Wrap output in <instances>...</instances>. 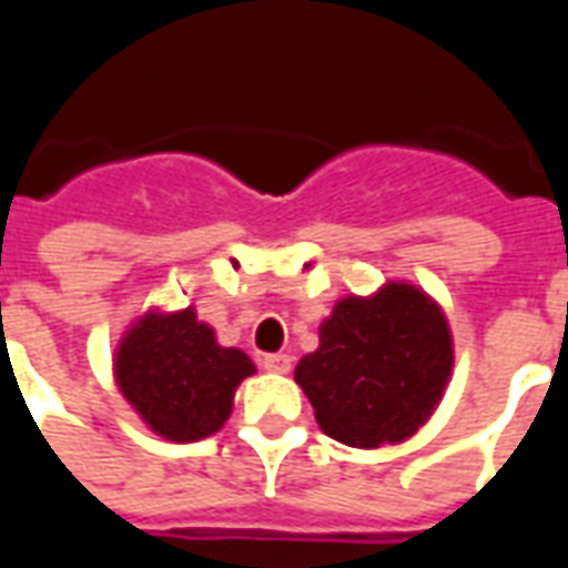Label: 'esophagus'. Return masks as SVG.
<instances>
[{"label": "esophagus", "instance_id": "esophagus-1", "mask_svg": "<svg viewBox=\"0 0 568 568\" xmlns=\"http://www.w3.org/2000/svg\"><path fill=\"white\" fill-rule=\"evenodd\" d=\"M261 365H264V371H271V374H288V371H292V356H285V353H271V356L261 358Z\"/></svg>", "mask_w": 568, "mask_h": 568}]
</instances>
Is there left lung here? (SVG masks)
<instances>
[{
    "mask_svg": "<svg viewBox=\"0 0 568 568\" xmlns=\"http://www.w3.org/2000/svg\"><path fill=\"white\" fill-rule=\"evenodd\" d=\"M453 341L440 307L417 285L337 301L320 349L297 362L295 381L328 438L383 447L410 438L450 381Z\"/></svg>",
    "mask_w": 568,
    "mask_h": 568,
    "instance_id": "obj_1",
    "label": "left lung"
}]
</instances>
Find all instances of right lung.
Wrapping results in <instances>:
<instances>
[{"label": "right lung", "instance_id": "1", "mask_svg": "<svg viewBox=\"0 0 568 568\" xmlns=\"http://www.w3.org/2000/svg\"><path fill=\"white\" fill-rule=\"evenodd\" d=\"M248 374H255L252 358L219 346L215 332L191 307L145 313L115 353L118 389L149 428L179 444L219 432Z\"/></svg>", "mask_w": 568, "mask_h": 568}]
</instances>
